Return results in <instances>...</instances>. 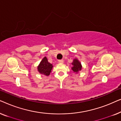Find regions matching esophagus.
Instances as JSON below:
<instances>
[{
    "label": "esophagus",
    "instance_id": "esophagus-1",
    "mask_svg": "<svg viewBox=\"0 0 121 121\" xmlns=\"http://www.w3.org/2000/svg\"><path fill=\"white\" fill-rule=\"evenodd\" d=\"M58 62L59 63H62L64 62V60H62V59H60V60H58Z\"/></svg>",
    "mask_w": 121,
    "mask_h": 121
}]
</instances>
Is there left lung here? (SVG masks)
Segmentation results:
<instances>
[{
  "label": "left lung",
  "mask_w": 121,
  "mask_h": 121,
  "mask_svg": "<svg viewBox=\"0 0 121 121\" xmlns=\"http://www.w3.org/2000/svg\"><path fill=\"white\" fill-rule=\"evenodd\" d=\"M72 69L74 73H78L79 71L82 70V64H81L80 62L79 61L78 59H77V58L74 59L73 61V62L72 63Z\"/></svg>",
  "instance_id": "8db88e82"
}]
</instances>
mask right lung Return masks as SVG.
<instances>
[{"label":"right lung","instance_id":"1","mask_svg":"<svg viewBox=\"0 0 121 121\" xmlns=\"http://www.w3.org/2000/svg\"><path fill=\"white\" fill-rule=\"evenodd\" d=\"M52 68V64L48 62L47 57H44L37 67V69L40 74L48 76L51 73Z\"/></svg>","mask_w":121,"mask_h":121}]
</instances>
